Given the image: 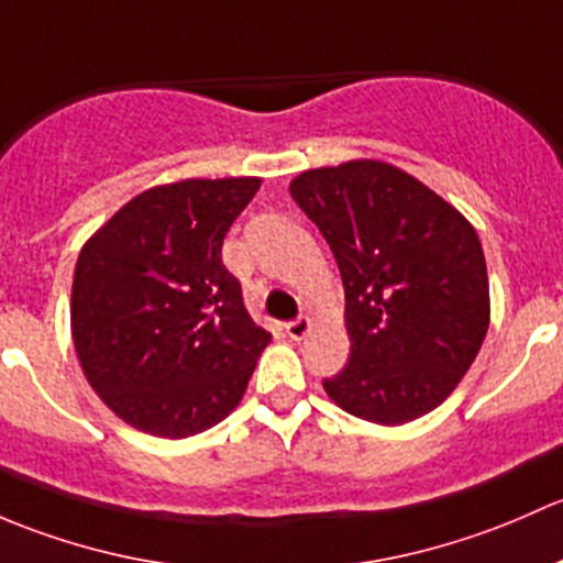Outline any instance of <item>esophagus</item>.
I'll use <instances>...</instances> for the list:
<instances>
[{
  "label": "esophagus",
  "instance_id": "esophagus-1",
  "mask_svg": "<svg viewBox=\"0 0 563 563\" xmlns=\"http://www.w3.org/2000/svg\"><path fill=\"white\" fill-rule=\"evenodd\" d=\"M284 330H287V335L292 341H303L306 335L311 333V320H309V317H298V320L284 324Z\"/></svg>",
  "mask_w": 563,
  "mask_h": 563
}]
</instances>
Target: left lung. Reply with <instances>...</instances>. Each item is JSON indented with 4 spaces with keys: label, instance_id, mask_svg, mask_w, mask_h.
<instances>
[{
    "label": "left lung",
    "instance_id": "8db88e82",
    "mask_svg": "<svg viewBox=\"0 0 563 563\" xmlns=\"http://www.w3.org/2000/svg\"><path fill=\"white\" fill-rule=\"evenodd\" d=\"M344 282L350 361L324 393L376 426L437 409L483 346L488 271L477 230L401 167L352 159L289 184Z\"/></svg>",
    "mask_w": 563,
    "mask_h": 563
}]
</instances>
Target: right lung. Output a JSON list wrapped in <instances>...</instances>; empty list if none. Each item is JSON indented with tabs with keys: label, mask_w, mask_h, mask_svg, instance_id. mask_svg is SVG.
Instances as JSON below:
<instances>
[{
	"label": "right lung",
	"mask_w": 563,
	"mask_h": 563,
	"mask_svg": "<svg viewBox=\"0 0 563 563\" xmlns=\"http://www.w3.org/2000/svg\"><path fill=\"white\" fill-rule=\"evenodd\" d=\"M260 178L152 187L84 243L69 322L80 368L126 426L187 439L241 404L271 333L249 317L222 241Z\"/></svg>",
	"instance_id": "1"
}]
</instances>
